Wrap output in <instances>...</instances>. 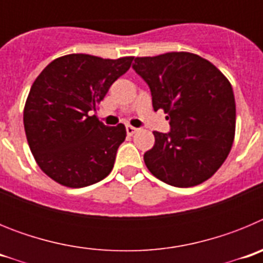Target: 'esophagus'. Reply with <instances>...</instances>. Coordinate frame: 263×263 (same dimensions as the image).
Returning a JSON list of instances; mask_svg holds the SVG:
<instances>
[{
	"label": "esophagus",
	"instance_id": "34e87169",
	"mask_svg": "<svg viewBox=\"0 0 263 263\" xmlns=\"http://www.w3.org/2000/svg\"><path fill=\"white\" fill-rule=\"evenodd\" d=\"M137 127H134V126H130V125H127L126 126V133H127V136H133L134 133H136L137 132Z\"/></svg>",
	"mask_w": 263,
	"mask_h": 263
}]
</instances>
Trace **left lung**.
<instances>
[{
    "label": "left lung",
    "instance_id": "8db88e82",
    "mask_svg": "<svg viewBox=\"0 0 263 263\" xmlns=\"http://www.w3.org/2000/svg\"><path fill=\"white\" fill-rule=\"evenodd\" d=\"M147 83L153 108L163 109L168 133L154 132L145 153L148 171L174 187H194L210 179L231 152L236 101L228 79L196 53L167 52L134 59Z\"/></svg>",
    "mask_w": 263,
    "mask_h": 263
}]
</instances>
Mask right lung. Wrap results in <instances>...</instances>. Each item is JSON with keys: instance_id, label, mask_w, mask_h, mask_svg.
Instances as JSON below:
<instances>
[{"instance_id": "add662e5", "label": "right lung", "mask_w": 263, "mask_h": 263, "mask_svg": "<svg viewBox=\"0 0 263 263\" xmlns=\"http://www.w3.org/2000/svg\"><path fill=\"white\" fill-rule=\"evenodd\" d=\"M133 59L71 53L52 60L35 79L23 125L36 163L52 180L81 188L110 174L126 129L106 126L90 115Z\"/></svg>"}]
</instances>
